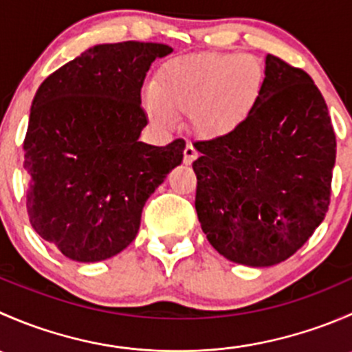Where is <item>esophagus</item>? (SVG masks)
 <instances>
[{
    "mask_svg": "<svg viewBox=\"0 0 352 352\" xmlns=\"http://www.w3.org/2000/svg\"><path fill=\"white\" fill-rule=\"evenodd\" d=\"M196 158H197L196 148H194L192 144H187L186 150H184V163H186V165H190Z\"/></svg>",
    "mask_w": 352,
    "mask_h": 352,
    "instance_id": "34e87169",
    "label": "esophagus"
}]
</instances>
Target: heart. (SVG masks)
I'll list each match as a JSON object with an SVG mask.
<instances>
[{"label":"heart","mask_w":352,"mask_h":352,"mask_svg":"<svg viewBox=\"0 0 352 352\" xmlns=\"http://www.w3.org/2000/svg\"><path fill=\"white\" fill-rule=\"evenodd\" d=\"M265 69L255 56L201 52L170 59L143 90V109L155 126L168 129L177 113H190L202 138H223L239 129L261 102Z\"/></svg>","instance_id":"b5f03b06"}]
</instances>
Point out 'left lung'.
<instances>
[{
    "instance_id": "obj_1",
    "label": "left lung",
    "mask_w": 352,
    "mask_h": 352,
    "mask_svg": "<svg viewBox=\"0 0 352 352\" xmlns=\"http://www.w3.org/2000/svg\"><path fill=\"white\" fill-rule=\"evenodd\" d=\"M194 148L201 153L192 163L199 223L228 261L279 264L324 221L336 134L303 69L265 56V88L250 117L228 136Z\"/></svg>"
}]
</instances>
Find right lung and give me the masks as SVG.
Masks as SVG:
<instances>
[{
	"instance_id": "add662e5",
	"label": "right lung",
	"mask_w": 352,
	"mask_h": 352,
	"mask_svg": "<svg viewBox=\"0 0 352 352\" xmlns=\"http://www.w3.org/2000/svg\"><path fill=\"white\" fill-rule=\"evenodd\" d=\"M153 42L97 44L45 78L23 141L30 225L76 262H100L138 235L148 197L182 163V140L140 141L148 120L141 87Z\"/></svg>"
}]
</instances>
